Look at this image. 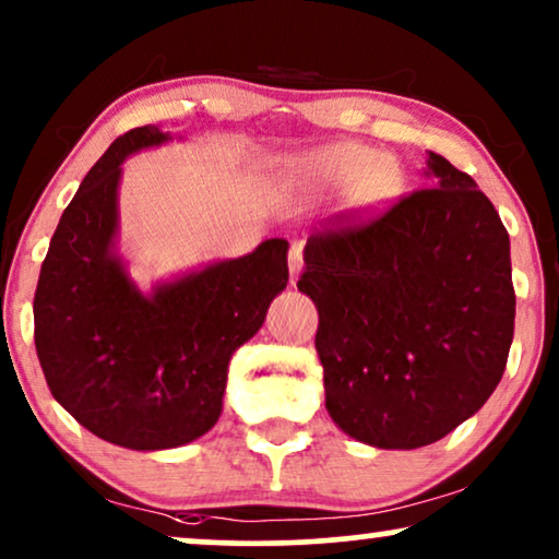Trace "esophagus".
<instances>
[{
    "instance_id": "obj_1",
    "label": "esophagus",
    "mask_w": 559,
    "mask_h": 559,
    "mask_svg": "<svg viewBox=\"0 0 559 559\" xmlns=\"http://www.w3.org/2000/svg\"><path fill=\"white\" fill-rule=\"evenodd\" d=\"M287 264H289V282H297V274L302 270V243H293L287 253Z\"/></svg>"
}]
</instances>
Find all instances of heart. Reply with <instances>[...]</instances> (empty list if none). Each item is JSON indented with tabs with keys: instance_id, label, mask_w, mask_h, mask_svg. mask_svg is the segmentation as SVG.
<instances>
[{
	"instance_id": "heart-1",
	"label": "heart",
	"mask_w": 559,
	"mask_h": 559,
	"mask_svg": "<svg viewBox=\"0 0 559 559\" xmlns=\"http://www.w3.org/2000/svg\"><path fill=\"white\" fill-rule=\"evenodd\" d=\"M287 177L306 190H333L349 185V198L357 207H380L403 190V171L393 158L361 143H325L295 156L287 164Z\"/></svg>"
}]
</instances>
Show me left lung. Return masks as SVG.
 Here are the masks:
<instances>
[{
    "label": "left lung",
    "instance_id": "obj_1",
    "mask_svg": "<svg viewBox=\"0 0 559 559\" xmlns=\"http://www.w3.org/2000/svg\"><path fill=\"white\" fill-rule=\"evenodd\" d=\"M431 187L308 238L325 411L377 449L433 444L501 382L516 295L511 241L475 179L429 151Z\"/></svg>",
    "mask_w": 559,
    "mask_h": 559
}]
</instances>
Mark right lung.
Here are the masks:
<instances>
[{
	"mask_svg": "<svg viewBox=\"0 0 559 559\" xmlns=\"http://www.w3.org/2000/svg\"><path fill=\"white\" fill-rule=\"evenodd\" d=\"M143 126L120 135L63 210L35 289V349L50 393L94 437L156 452L213 429L238 346L287 287L285 238L156 282L143 293L118 253L122 162L169 143Z\"/></svg>",
	"mask_w": 559,
	"mask_h": 559,
	"instance_id": "1",
	"label": "right lung"
}]
</instances>
